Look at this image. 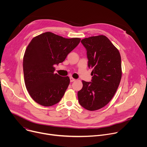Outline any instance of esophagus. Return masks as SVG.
I'll return each mask as SVG.
<instances>
[{"mask_svg":"<svg viewBox=\"0 0 147 147\" xmlns=\"http://www.w3.org/2000/svg\"><path fill=\"white\" fill-rule=\"evenodd\" d=\"M70 82H72L76 80V79L73 78V77H70Z\"/></svg>","mask_w":147,"mask_h":147,"instance_id":"obj_1","label":"esophagus"}]
</instances>
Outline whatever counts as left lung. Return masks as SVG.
Segmentation results:
<instances>
[{
	"label": "left lung",
	"instance_id": "1",
	"mask_svg": "<svg viewBox=\"0 0 147 147\" xmlns=\"http://www.w3.org/2000/svg\"><path fill=\"white\" fill-rule=\"evenodd\" d=\"M81 42L87 50L92 77L91 82L82 81V88L77 94L78 102L87 110L96 111L107 105L117 91L122 73L121 57L105 35L86 38Z\"/></svg>",
	"mask_w": 147,
	"mask_h": 147
}]
</instances>
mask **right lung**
<instances>
[{
  "instance_id": "add662e5",
  "label": "right lung",
  "mask_w": 147,
  "mask_h": 147,
  "mask_svg": "<svg viewBox=\"0 0 147 147\" xmlns=\"http://www.w3.org/2000/svg\"><path fill=\"white\" fill-rule=\"evenodd\" d=\"M80 40L65 38L51 32L31 40L24 55L23 71L26 88L36 103L51 107L63 96L70 78L55 74L53 66L63 61Z\"/></svg>"
}]
</instances>
